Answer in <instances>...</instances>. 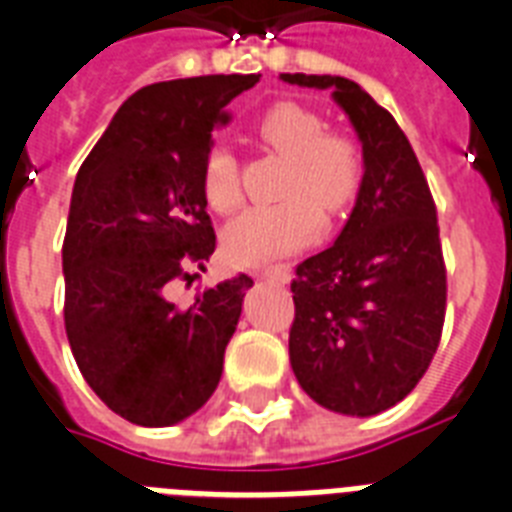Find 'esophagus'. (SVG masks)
Here are the masks:
<instances>
[{
	"instance_id": "34e87169",
	"label": "esophagus",
	"mask_w": 512,
	"mask_h": 512,
	"mask_svg": "<svg viewBox=\"0 0 512 512\" xmlns=\"http://www.w3.org/2000/svg\"><path fill=\"white\" fill-rule=\"evenodd\" d=\"M257 276L268 278V281H276V284H289L294 276V268L289 263H278V265H270V268L257 270Z\"/></svg>"
}]
</instances>
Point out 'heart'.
Masks as SVG:
<instances>
[{"label":"heart","mask_w":512,"mask_h":512,"mask_svg":"<svg viewBox=\"0 0 512 512\" xmlns=\"http://www.w3.org/2000/svg\"><path fill=\"white\" fill-rule=\"evenodd\" d=\"M257 136L286 160L281 194L273 205H260L228 223L223 252L234 265H263L321 234L323 206L336 215L360 194L365 176L363 149L355 136L299 102H276L257 118ZM202 194L218 213H234L244 202L239 157L228 144H213L202 160Z\"/></svg>","instance_id":"heart-1"}]
</instances>
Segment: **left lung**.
Masks as SVG:
<instances>
[{"instance_id":"1","label":"left lung","mask_w":512,"mask_h":512,"mask_svg":"<svg viewBox=\"0 0 512 512\" xmlns=\"http://www.w3.org/2000/svg\"><path fill=\"white\" fill-rule=\"evenodd\" d=\"M331 89L363 141L365 176L334 244L297 265L289 357L299 386L344 415H376L413 392L442 339L447 268L421 162L392 112L342 76L281 73Z\"/></svg>"}]
</instances>
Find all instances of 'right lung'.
Here are the masks:
<instances>
[{
  "label": "right lung",
  "mask_w": 512,
  "mask_h": 512,
  "mask_svg": "<svg viewBox=\"0 0 512 512\" xmlns=\"http://www.w3.org/2000/svg\"><path fill=\"white\" fill-rule=\"evenodd\" d=\"M257 81L144 86L78 170L62 242L65 334L86 384L139 426L184 421L218 389L252 278H226L191 305H176L170 289L215 252L202 160L228 120L223 107Z\"/></svg>",
  "instance_id": "add662e5"
}]
</instances>
